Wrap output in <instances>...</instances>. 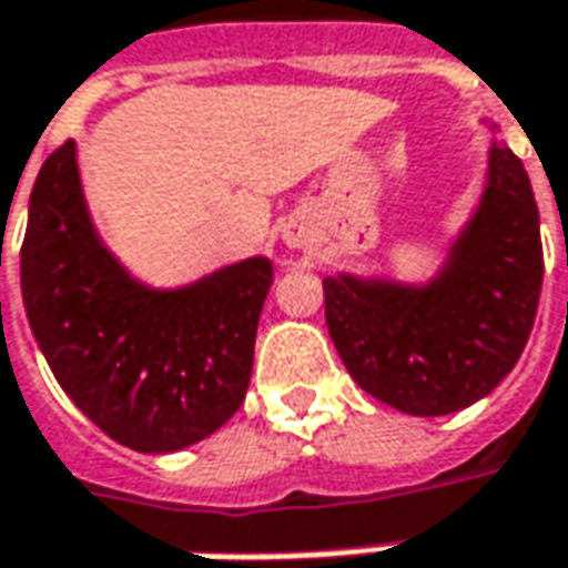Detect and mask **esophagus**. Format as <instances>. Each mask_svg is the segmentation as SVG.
I'll list each match as a JSON object with an SVG mask.
<instances>
[{"label": "esophagus", "mask_w": 568, "mask_h": 568, "mask_svg": "<svg viewBox=\"0 0 568 568\" xmlns=\"http://www.w3.org/2000/svg\"><path fill=\"white\" fill-rule=\"evenodd\" d=\"M281 240H284V246L287 250H312V243H315V227H312L306 219H287L284 227H281Z\"/></svg>", "instance_id": "obj_1"}]
</instances>
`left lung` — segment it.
<instances>
[{
	"label": "left lung",
	"instance_id": "left-lung-1",
	"mask_svg": "<svg viewBox=\"0 0 568 568\" xmlns=\"http://www.w3.org/2000/svg\"><path fill=\"white\" fill-rule=\"evenodd\" d=\"M488 124L478 205L425 281L337 272L325 322L349 378L406 416L488 397L519 363L541 296V219L523 162Z\"/></svg>",
	"mask_w": 568,
	"mask_h": 568
}]
</instances>
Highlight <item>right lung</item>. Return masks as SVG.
Listing matches in <instances>:
<instances>
[{
  "label": "right lung",
  "mask_w": 568,
  "mask_h": 568,
  "mask_svg": "<svg viewBox=\"0 0 568 568\" xmlns=\"http://www.w3.org/2000/svg\"><path fill=\"white\" fill-rule=\"evenodd\" d=\"M272 281V258L250 256L152 287L99 237L74 140L37 174L21 246L27 322L64 394L131 450H184L237 413Z\"/></svg>",
  "instance_id": "right-lung-1"
}]
</instances>
